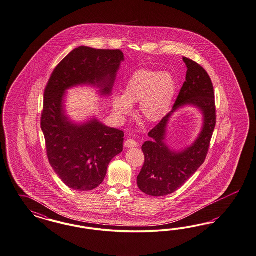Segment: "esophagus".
<instances>
[{
	"label": "esophagus",
	"instance_id": "1",
	"mask_svg": "<svg viewBox=\"0 0 256 256\" xmlns=\"http://www.w3.org/2000/svg\"><path fill=\"white\" fill-rule=\"evenodd\" d=\"M124 146L126 148H132L138 146V144H137V142L134 141L132 139H128L126 141L124 142Z\"/></svg>",
	"mask_w": 256,
	"mask_h": 256
}]
</instances>
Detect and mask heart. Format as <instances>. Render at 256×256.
I'll use <instances>...</instances> for the list:
<instances>
[{
	"mask_svg": "<svg viewBox=\"0 0 256 256\" xmlns=\"http://www.w3.org/2000/svg\"><path fill=\"white\" fill-rule=\"evenodd\" d=\"M176 92V81L170 72L140 69L128 78L123 94L112 99L114 114L123 119L132 114L133 104L139 103L138 112L148 123H158L168 114Z\"/></svg>",
	"mask_w": 256,
	"mask_h": 256,
	"instance_id": "1",
	"label": "heart"
}]
</instances>
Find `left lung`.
Listing matches in <instances>:
<instances>
[{
    "mask_svg": "<svg viewBox=\"0 0 256 256\" xmlns=\"http://www.w3.org/2000/svg\"><path fill=\"white\" fill-rule=\"evenodd\" d=\"M187 67L182 85L172 110L150 133L142 150L144 164L137 176V184L144 194L162 196L172 194L186 184L202 166L216 126L214 94L211 78L196 62L182 58ZM184 106H193L202 114L203 126L196 140L182 150L166 144L168 124L174 114Z\"/></svg>",
    "mask_w": 256,
    "mask_h": 256,
    "instance_id": "obj_1",
    "label": "left lung"
}]
</instances>
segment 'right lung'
<instances>
[{
	"instance_id": "add662e5",
	"label": "right lung",
	"mask_w": 256,
	"mask_h": 256,
	"mask_svg": "<svg viewBox=\"0 0 256 256\" xmlns=\"http://www.w3.org/2000/svg\"><path fill=\"white\" fill-rule=\"evenodd\" d=\"M124 60L120 50L80 46L54 69L44 92L42 130L54 171L70 189L86 192L100 186L110 160L123 151L124 132L92 116L76 122L67 114L66 94L90 86L110 96L117 72Z\"/></svg>"
}]
</instances>
